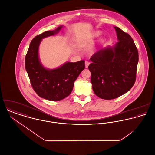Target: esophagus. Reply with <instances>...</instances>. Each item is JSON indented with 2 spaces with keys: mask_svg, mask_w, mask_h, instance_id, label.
Returning <instances> with one entry per match:
<instances>
[{
  "mask_svg": "<svg viewBox=\"0 0 155 155\" xmlns=\"http://www.w3.org/2000/svg\"><path fill=\"white\" fill-rule=\"evenodd\" d=\"M85 67L88 68V67L89 65L90 64V62L88 61H85Z\"/></svg>",
  "mask_w": 155,
  "mask_h": 155,
  "instance_id": "obj_1",
  "label": "esophagus"
}]
</instances>
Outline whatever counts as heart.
Segmentation results:
<instances>
[{"label":"heart","instance_id":"heart-1","mask_svg":"<svg viewBox=\"0 0 155 155\" xmlns=\"http://www.w3.org/2000/svg\"><path fill=\"white\" fill-rule=\"evenodd\" d=\"M98 33H97V34H96V35H98Z\"/></svg>","mask_w":155,"mask_h":155}]
</instances>
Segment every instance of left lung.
Segmentation results:
<instances>
[{
	"instance_id": "left-lung-1",
	"label": "left lung",
	"mask_w": 155,
	"mask_h": 155,
	"mask_svg": "<svg viewBox=\"0 0 155 155\" xmlns=\"http://www.w3.org/2000/svg\"><path fill=\"white\" fill-rule=\"evenodd\" d=\"M119 42L101 49L90 58L88 66L95 94L104 100L119 97L130 91L136 80L138 52L131 36L117 27Z\"/></svg>"
}]
</instances>
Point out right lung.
Instances as JSON below:
<instances>
[{"label":"right lung","instance_id":"obj_1","mask_svg":"<svg viewBox=\"0 0 155 155\" xmlns=\"http://www.w3.org/2000/svg\"><path fill=\"white\" fill-rule=\"evenodd\" d=\"M62 26L53 31H47L31 41L25 58V70L34 91L41 97L50 101H59L68 96L74 82L85 68V61L67 62L54 70L45 68L38 57L39 46L42 39L58 33Z\"/></svg>","mask_w":155,"mask_h":155}]
</instances>
